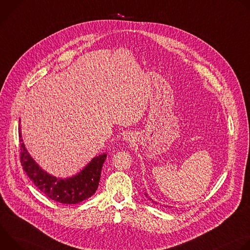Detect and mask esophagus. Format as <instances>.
<instances>
[{"mask_svg":"<svg viewBox=\"0 0 250 250\" xmlns=\"http://www.w3.org/2000/svg\"><path fill=\"white\" fill-rule=\"evenodd\" d=\"M125 139L126 141H131V138H130V134H125Z\"/></svg>","mask_w":250,"mask_h":250,"instance_id":"34e87169","label":"esophagus"}]
</instances>
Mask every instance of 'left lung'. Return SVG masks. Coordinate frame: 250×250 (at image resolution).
I'll return each instance as SVG.
<instances>
[{
    "label": "left lung",
    "instance_id": "obj_1",
    "mask_svg": "<svg viewBox=\"0 0 250 250\" xmlns=\"http://www.w3.org/2000/svg\"><path fill=\"white\" fill-rule=\"evenodd\" d=\"M146 196H147V194H146ZM149 200H151V199L149 198ZM152 202H153V203H155V204H157V203H156V202H154V201H152Z\"/></svg>",
    "mask_w": 250,
    "mask_h": 250
}]
</instances>
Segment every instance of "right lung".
I'll return each mask as SVG.
<instances>
[{"instance_id":"right-lung-1","label":"right lung","mask_w":250,"mask_h":250,"mask_svg":"<svg viewBox=\"0 0 250 250\" xmlns=\"http://www.w3.org/2000/svg\"><path fill=\"white\" fill-rule=\"evenodd\" d=\"M21 141V163L29 179L45 196L61 204H78L91 196L98 189L103 164L106 153L94 157L79 173L61 179L56 178L44 170L33 160L27 152L22 142L20 128Z\"/></svg>"}]
</instances>
